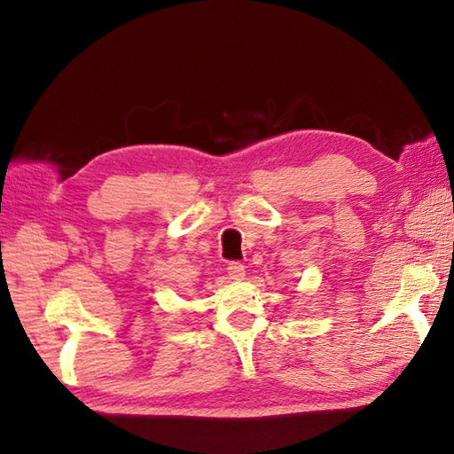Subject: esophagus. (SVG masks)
Segmentation results:
<instances>
[{"label":"esophagus","instance_id":"34e87169","mask_svg":"<svg viewBox=\"0 0 454 454\" xmlns=\"http://www.w3.org/2000/svg\"><path fill=\"white\" fill-rule=\"evenodd\" d=\"M227 274L231 280H242L246 274V267L242 263H239V261H232V263L227 265Z\"/></svg>","mask_w":454,"mask_h":454}]
</instances>
